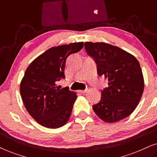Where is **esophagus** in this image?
Instances as JSON below:
<instances>
[{
  "label": "esophagus",
  "mask_w": 157,
  "mask_h": 157,
  "mask_svg": "<svg viewBox=\"0 0 157 157\" xmlns=\"http://www.w3.org/2000/svg\"><path fill=\"white\" fill-rule=\"evenodd\" d=\"M86 91H87V90L85 89V90H80L79 91H80L81 93H85V92H86Z\"/></svg>",
  "instance_id": "34e87169"
}]
</instances>
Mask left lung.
Masks as SVG:
<instances>
[{
    "mask_svg": "<svg viewBox=\"0 0 157 157\" xmlns=\"http://www.w3.org/2000/svg\"><path fill=\"white\" fill-rule=\"evenodd\" d=\"M84 46L96 62L98 75L108 78L109 82L93 110L108 123L125 119L136 108L144 89L138 60L123 49L104 42H86Z\"/></svg>",
    "mask_w": 157,
    "mask_h": 157,
    "instance_id": "left-lung-1",
    "label": "left lung"
}]
</instances>
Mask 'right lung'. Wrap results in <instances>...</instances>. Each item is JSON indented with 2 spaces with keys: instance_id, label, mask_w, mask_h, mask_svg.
Returning a JSON list of instances; mask_svg holds the SVG:
<instances>
[{
  "instance_id": "right-lung-1",
  "label": "right lung",
  "mask_w": 157,
  "mask_h": 157,
  "mask_svg": "<svg viewBox=\"0 0 157 157\" xmlns=\"http://www.w3.org/2000/svg\"><path fill=\"white\" fill-rule=\"evenodd\" d=\"M83 46V42H78L52 47L34 59L25 71L20 85L21 98L29 114L44 127H61L69 119L76 94L56 83L65 78L68 56Z\"/></svg>"
}]
</instances>
